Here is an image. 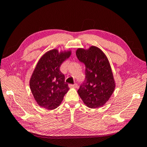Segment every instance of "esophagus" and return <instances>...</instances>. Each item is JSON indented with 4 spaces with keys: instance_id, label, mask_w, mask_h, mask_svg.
I'll use <instances>...</instances> for the list:
<instances>
[{
    "instance_id": "1",
    "label": "esophagus",
    "mask_w": 147,
    "mask_h": 147,
    "mask_svg": "<svg viewBox=\"0 0 147 147\" xmlns=\"http://www.w3.org/2000/svg\"><path fill=\"white\" fill-rule=\"evenodd\" d=\"M69 87L70 88H76L77 87H78V85H77L76 84H69Z\"/></svg>"
}]
</instances>
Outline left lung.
<instances>
[{"mask_svg": "<svg viewBox=\"0 0 147 147\" xmlns=\"http://www.w3.org/2000/svg\"><path fill=\"white\" fill-rule=\"evenodd\" d=\"M76 54L86 66V79L78 93L84 103L90 108L102 106L110 98L115 88L109 61L98 47L78 49Z\"/></svg>", "mask_w": 147, "mask_h": 147, "instance_id": "1", "label": "left lung"}]
</instances>
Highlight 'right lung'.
Instances as JSON below:
<instances>
[{
	"label": "right lung",
	"instance_id": "obj_1",
	"mask_svg": "<svg viewBox=\"0 0 147 147\" xmlns=\"http://www.w3.org/2000/svg\"><path fill=\"white\" fill-rule=\"evenodd\" d=\"M71 54V51L59 53L53 49L45 54L38 62L30 80V88L39 106L54 109L61 103L69 88L59 67Z\"/></svg>",
	"mask_w": 147,
	"mask_h": 147
}]
</instances>
